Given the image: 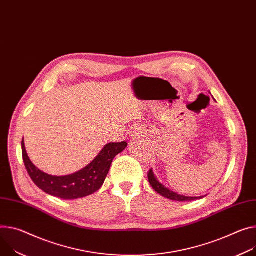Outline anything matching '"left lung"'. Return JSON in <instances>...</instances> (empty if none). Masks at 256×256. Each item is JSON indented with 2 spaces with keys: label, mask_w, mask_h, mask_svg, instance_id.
<instances>
[{
  "label": "left lung",
  "mask_w": 256,
  "mask_h": 256,
  "mask_svg": "<svg viewBox=\"0 0 256 256\" xmlns=\"http://www.w3.org/2000/svg\"><path fill=\"white\" fill-rule=\"evenodd\" d=\"M148 180H149V182L150 184L152 186V188L158 193L160 194L161 196H164L168 199H170V200H174V201H192V200H196V199H199L201 197H187V196H182V195H180V194H176L174 192H172V190L168 189L166 186L162 184L158 180L157 178L155 176L154 172L152 170H149L148 172Z\"/></svg>",
  "instance_id": "obj_1"
}]
</instances>
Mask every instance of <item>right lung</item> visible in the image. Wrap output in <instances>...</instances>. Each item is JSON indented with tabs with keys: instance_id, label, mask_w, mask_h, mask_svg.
I'll list each match as a JSON object with an SVG mask.
<instances>
[{
	"instance_id": "right-lung-1",
	"label": "right lung",
	"mask_w": 256,
	"mask_h": 256,
	"mask_svg": "<svg viewBox=\"0 0 256 256\" xmlns=\"http://www.w3.org/2000/svg\"><path fill=\"white\" fill-rule=\"evenodd\" d=\"M126 146V142L109 143L84 168L72 174L56 176L40 170L30 161L23 140L21 143L23 162L32 182L44 193L65 200L82 198L97 192L104 184L114 157Z\"/></svg>"
}]
</instances>
